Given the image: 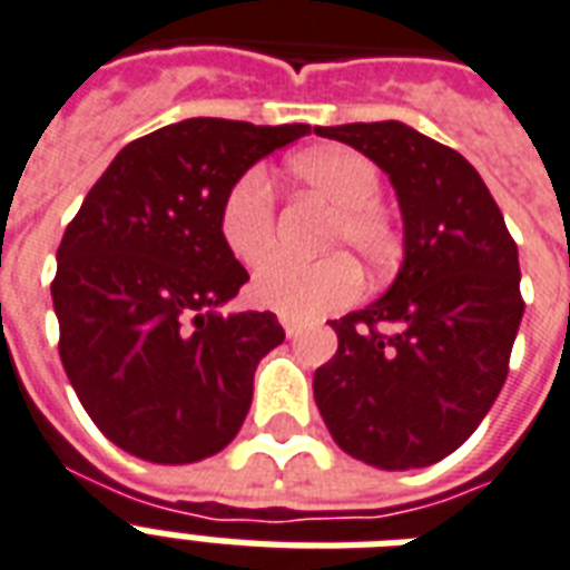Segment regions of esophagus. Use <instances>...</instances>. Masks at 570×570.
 <instances>
[{
    "instance_id": "esophagus-1",
    "label": "esophagus",
    "mask_w": 570,
    "mask_h": 570,
    "mask_svg": "<svg viewBox=\"0 0 570 570\" xmlns=\"http://www.w3.org/2000/svg\"><path fill=\"white\" fill-rule=\"evenodd\" d=\"M281 325H284V331H286V336H289V340L301 333V322H298V318H293V316H281Z\"/></svg>"
}]
</instances>
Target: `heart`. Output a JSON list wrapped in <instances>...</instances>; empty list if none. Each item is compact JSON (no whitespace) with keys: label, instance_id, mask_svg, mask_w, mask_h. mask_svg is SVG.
Listing matches in <instances>:
<instances>
[{"label":"heart","instance_id":"obj_1","mask_svg":"<svg viewBox=\"0 0 570 570\" xmlns=\"http://www.w3.org/2000/svg\"><path fill=\"white\" fill-rule=\"evenodd\" d=\"M289 173L313 193L327 198L333 210L327 228V248L360 254L372 269H383L397 257L401 234L392 213L377 202L381 173L365 155L354 149H313L289 160ZM219 230L230 254L245 266H257L275 248V196L261 169H248L228 189L219 210ZM363 289L360 269L348 254H327L322 261L272 257L257 277L252 293L261 307L281 316L309 318L345 307Z\"/></svg>","mask_w":570,"mask_h":570}]
</instances>
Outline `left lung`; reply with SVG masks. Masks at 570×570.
Here are the masks:
<instances>
[{
	"instance_id": "8db88e82",
	"label": "left lung",
	"mask_w": 570,
	"mask_h": 570,
	"mask_svg": "<svg viewBox=\"0 0 570 570\" xmlns=\"http://www.w3.org/2000/svg\"><path fill=\"white\" fill-rule=\"evenodd\" d=\"M390 175L404 266L390 293L333 318L340 348L313 377L333 442L386 471L445 460L510 372L524 298L518 245L478 169L404 122L316 128Z\"/></svg>"
}]
</instances>
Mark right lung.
<instances>
[{
	"label": "right lung",
	"instance_id": "1",
	"mask_svg": "<svg viewBox=\"0 0 570 570\" xmlns=\"http://www.w3.org/2000/svg\"><path fill=\"white\" fill-rule=\"evenodd\" d=\"M309 125L196 117L128 142L58 245L60 363L122 451L184 465L219 453L252 406L254 368L284 327L219 307L248 272L222 239L228 189Z\"/></svg>",
	"mask_w": 570,
	"mask_h": 570
}]
</instances>
